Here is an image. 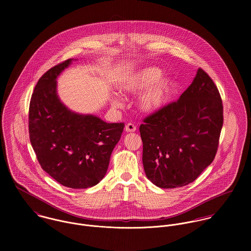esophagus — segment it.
Instances as JSON below:
<instances>
[{
	"mask_svg": "<svg viewBox=\"0 0 251 251\" xmlns=\"http://www.w3.org/2000/svg\"><path fill=\"white\" fill-rule=\"evenodd\" d=\"M136 130V126L132 123H128L126 125V132H134Z\"/></svg>",
	"mask_w": 251,
	"mask_h": 251,
	"instance_id": "34e87169",
	"label": "esophagus"
}]
</instances>
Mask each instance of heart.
I'll return each instance as SVG.
<instances>
[{
  "instance_id": "1",
  "label": "heart",
  "mask_w": 251,
  "mask_h": 251,
  "mask_svg": "<svg viewBox=\"0 0 251 251\" xmlns=\"http://www.w3.org/2000/svg\"><path fill=\"white\" fill-rule=\"evenodd\" d=\"M162 72L155 67H148L131 75L122 89L127 94H141L139 100V108L147 113L155 112L163 107L169 100L174 82L169 77H161ZM119 105V101H114Z\"/></svg>"
}]
</instances>
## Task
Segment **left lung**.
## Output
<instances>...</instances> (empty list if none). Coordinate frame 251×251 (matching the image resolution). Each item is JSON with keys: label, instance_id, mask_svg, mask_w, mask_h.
<instances>
[{"label": "left lung", "instance_id": "obj_1", "mask_svg": "<svg viewBox=\"0 0 251 251\" xmlns=\"http://www.w3.org/2000/svg\"><path fill=\"white\" fill-rule=\"evenodd\" d=\"M223 125V105L213 79L202 69L177 101L143 119L147 178L161 188L186 185L213 162Z\"/></svg>", "mask_w": 251, "mask_h": 251}]
</instances>
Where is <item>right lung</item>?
Masks as SVG:
<instances>
[{
	"label": "right lung",
	"mask_w": 251,
	"mask_h": 251,
	"mask_svg": "<svg viewBox=\"0 0 251 251\" xmlns=\"http://www.w3.org/2000/svg\"><path fill=\"white\" fill-rule=\"evenodd\" d=\"M71 62L54 66L38 79L30 101L29 134L48 175L64 186L88 188L104 178L125 124L73 113L60 101L56 78Z\"/></svg>",
	"instance_id": "1"
}]
</instances>
